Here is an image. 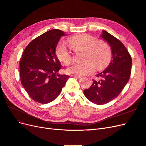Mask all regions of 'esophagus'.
Listing matches in <instances>:
<instances>
[{"mask_svg":"<svg viewBox=\"0 0 146 146\" xmlns=\"http://www.w3.org/2000/svg\"><path fill=\"white\" fill-rule=\"evenodd\" d=\"M71 77H75V78H81V76H77V75H72V76H71Z\"/></svg>","mask_w":146,"mask_h":146,"instance_id":"esophagus-1","label":"esophagus"}]
</instances>
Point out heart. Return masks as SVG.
Masks as SVG:
<instances>
[{"mask_svg":"<svg viewBox=\"0 0 146 146\" xmlns=\"http://www.w3.org/2000/svg\"><path fill=\"white\" fill-rule=\"evenodd\" d=\"M68 42L75 52L82 51L81 63H74L66 69L70 74L88 75L98 70H102L110 63L111 58V49L108 43L88 34L75 35L68 39ZM57 58L64 64L72 61L73 57L67 44L61 41L55 48Z\"/></svg>","mask_w":146,"mask_h":146,"instance_id":"obj_1","label":"heart"}]
</instances>
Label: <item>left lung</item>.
<instances>
[{
  "label": "left lung",
  "instance_id": "1",
  "mask_svg": "<svg viewBox=\"0 0 146 146\" xmlns=\"http://www.w3.org/2000/svg\"><path fill=\"white\" fill-rule=\"evenodd\" d=\"M101 36L111 46V63L96 76L101 80H93L89 89L83 91L88 100L98 105L107 104L119 95L129 82L131 71V57L122 42L105 30Z\"/></svg>",
  "mask_w": 146,
  "mask_h": 146
}]
</instances>
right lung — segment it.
I'll use <instances>...</instances> for the list:
<instances>
[{"label":"right lung","mask_w":146,"mask_h":146,"mask_svg":"<svg viewBox=\"0 0 146 146\" xmlns=\"http://www.w3.org/2000/svg\"><path fill=\"white\" fill-rule=\"evenodd\" d=\"M65 34L54 29L31 41L19 61L21 84L33 100L48 104L55 100L69 78L58 74L61 65L55 54L60 39Z\"/></svg>","instance_id":"right-lung-1"}]
</instances>
